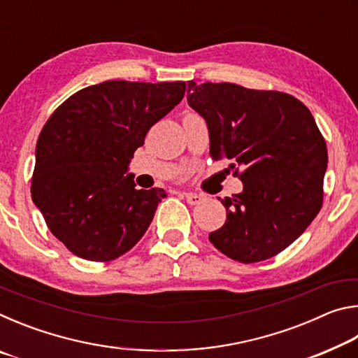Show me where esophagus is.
<instances>
[{
	"label": "esophagus",
	"instance_id": "obj_1",
	"mask_svg": "<svg viewBox=\"0 0 358 358\" xmlns=\"http://www.w3.org/2000/svg\"><path fill=\"white\" fill-rule=\"evenodd\" d=\"M183 196L186 199V202L189 205H197L202 202V196H199V194H196V192H185Z\"/></svg>",
	"mask_w": 358,
	"mask_h": 358
}]
</instances>
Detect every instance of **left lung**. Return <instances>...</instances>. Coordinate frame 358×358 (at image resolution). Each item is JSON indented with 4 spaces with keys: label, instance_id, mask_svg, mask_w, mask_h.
Listing matches in <instances>:
<instances>
[{
    "label": "left lung",
    "instance_id": "left-lung-1",
    "mask_svg": "<svg viewBox=\"0 0 358 358\" xmlns=\"http://www.w3.org/2000/svg\"><path fill=\"white\" fill-rule=\"evenodd\" d=\"M187 104L208 126L211 157L243 169V191L221 199L227 220L210 241L243 264L276 256L322 205L329 156L311 112L286 93L194 80Z\"/></svg>",
    "mask_w": 358,
    "mask_h": 358
}]
</instances>
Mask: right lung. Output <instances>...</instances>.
<instances>
[{
	"instance_id": "obj_1",
	"label": "right lung",
	"mask_w": 358,
	"mask_h": 358,
	"mask_svg": "<svg viewBox=\"0 0 358 358\" xmlns=\"http://www.w3.org/2000/svg\"><path fill=\"white\" fill-rule=\"evenodd\" d=\"M185 90V82L107 80L72 94L48 118L36 145L31 197L72 254L107 262L147 232L167 194L136 189L129 162Z\"/></svg>"
}]
</instances>
